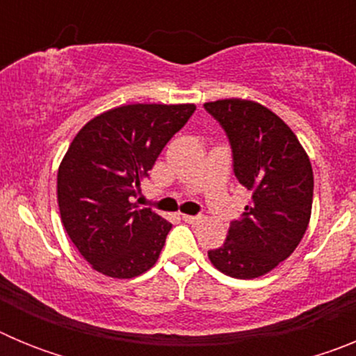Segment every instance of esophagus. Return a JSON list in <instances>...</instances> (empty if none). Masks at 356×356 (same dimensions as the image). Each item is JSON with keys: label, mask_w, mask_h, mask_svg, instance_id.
<instances>
[{"label": "esophagus", "mask_w": 356, "mask_h": 356, "mask_svg": "<svg viewBox=\"0 0 356 356\" xmlns=\"http://www.w3.org/2000/svg\"><path fill=\"white\" fill-rule=\"evenodd\" d=\"M181 219H184L185 222H188V225H197V222H200L203 217H201V216H187V213H184V216H181Z\"/></svg>", "instance_id": "obj_1"}]
</instances>
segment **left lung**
Wrapping results in <instances>:
<instances>
[{"label": "left lung", "mask_w": 356, "mask_h": 356, "mask_svg": "<svg viewBox=\"0 0 356 356\" xmlns=\"http://www.w3.org/2000/svg\"><path fill=\"white\" fill-rule=\"evenodd\" d=\"M226 131L238 184L250 205L232 221L225 244L209 251L216 269L238 280L273 271L298 248L312 213L314 172L294 131L257 102L229 97L205 103Z\"/></svg>", "instance_id": "1"}]
</instances>
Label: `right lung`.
Masks as SVG:
<instances>
[{
  "label": "right lung",
  "instance_id": "add662e5",
  "mask_svg": "<svg viewBox=\"0 0 356 356\" xmlns=\"http://www.w3.org/2000/svg\"><path fill=\"white\" fill-rule=\"evenodd\" d=\"M194 110L193 103L122 105L90 119L72 139L56 197L69 238L97 273L135 278L159 260L172 225L131 200Z\"/></svg>",
  "mask_w": 356,
  "mask_h": 356
}]
</instances>
